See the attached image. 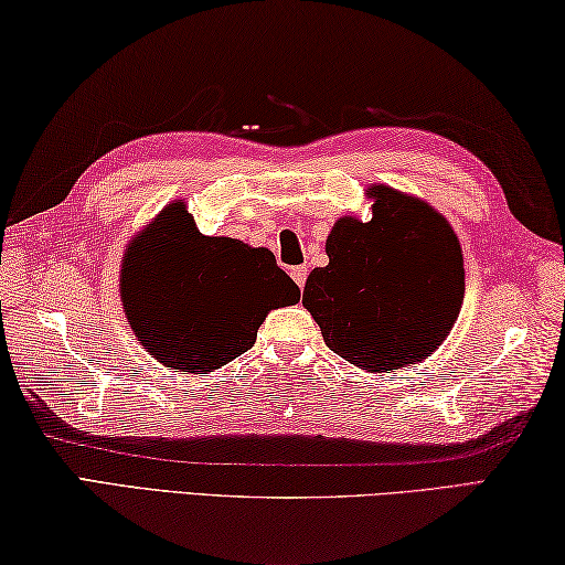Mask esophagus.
<instances>
[{"label": "esophagus", "mask_w": 565, "mask_h": 565, "mask_svg": "<svg viewBox=\"0 0 565 565\" xmlns=\"http://www.w3.org/2000/svg\"><path fill=\"white\" fill-rule=\"evenodd\" d=\"M290 277L295 280V285H298V288L302 290L305 288V280H308V267H292L290 270Z\"/></svg>", "instance_id": "1"}]
</instances>
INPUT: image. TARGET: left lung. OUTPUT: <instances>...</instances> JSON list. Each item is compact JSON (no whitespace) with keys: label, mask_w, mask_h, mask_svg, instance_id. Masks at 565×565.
<instances>
[{"label":"left lung","mask_w":565,"mask_h":565,"mask_svg":"<svg viewBox=\"0 0 565 565\" xmlns=\"http://www.w3.org/2000/svg\"><path fill=\"white\" fill-rule=\"evenodd\" d=\"M372 221L340 217L328 235L330 265L315 267L302 305L324 344L354 367L390 372L431 358L459 318L463 260L451 225L417 198L387 185Z\"/></svg>","instance_id":"obj_1"}]
</instances>
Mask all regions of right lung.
<instances>
[{"mask_svg": "<svg viewBox=\"0 0 565 565\" xmlns=\"http://www.w3.org/2000/svg\"><path fill=\"white\" fill-rule=\"evenodd\" d=\"M121 292L143 348L168 367L198 374L241 358L267 312L300 300L270 250L201 235L181 203L128 247Z\"/></svg>", "mask_w": 565, "mask_h": 565, "instance_id": "obj_1", "label": "right lung"}]
</instances>
